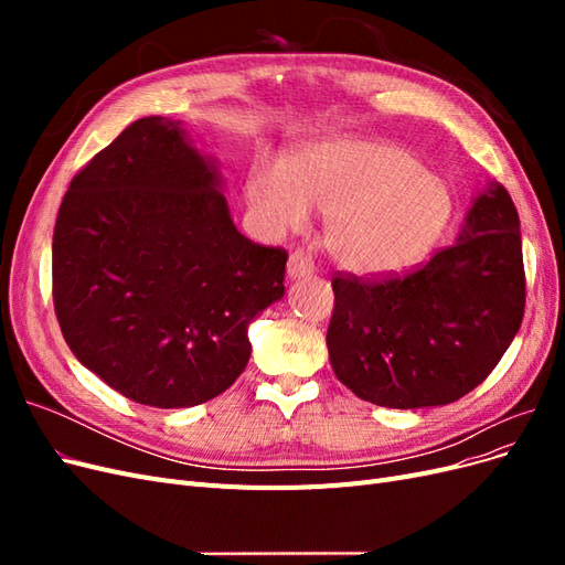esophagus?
Masks as SVG:
<instances>
[{"mask_svg": "<svg viewBox=\"0 0 565 565\" xmlns=\"http://www.w3.org/2000/svg\"><path fill=\"white\" fill-rule=\"evenodd\" d=\"M316 270V266H313V259L306 252H301V249H297V252H292L289 254V259H287V276L289 278H303V276H311V273Z\"/></svg>", "mask_w": 565, "mask_h": 565, "instance_id": "obj_1", "label": "esophagus"}]
</instances>
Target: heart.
<instances>
[{"mask_svg": "<svg viewBox=\"0 0 565 565\" xmlns=\"http://www.w3.org/2000/svg\"><path fill=\"white\" fill-rule=\"evenodd\" d=\"M245 198L262 231H301L311 210L328 214V249L361 276L417 266L452 221L448 183L413 152L386 141L328 139L287 162L259 158Z\"/></svg>", "mask_w": 565, "mask_h": 565, "instance_id": "b5f03b06", "label": "heart"}]
</instances>
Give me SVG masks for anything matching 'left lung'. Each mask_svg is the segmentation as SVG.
<instances>
[{
  "instance_id": "left-lung-1",
  "label": "left lung",
  "mask_w": 565,
  "mask_h": 565,
  "mask_svg": "<svg viewBox=\"0 0 565 565\" xmlns=\"http://www.w3.org/2000/svg\"><path fill=\"white\" fill-rule=\"evenodd\" d=\"M330 363L358 398L415 409L467 396L500 363L525 311L521 221L490 183L457 243L393 276L337 273Z\"/></svg>"
}]
</instances>
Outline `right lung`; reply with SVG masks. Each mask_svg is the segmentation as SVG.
Returning <instances> with one entry per match:
<instances>
[{
  "label": "right lung",
  "mask_w": 565,
  "mask_h": 565,
  "mask_svg": "<svg viewBox=\"0 0 565 565\" xmlns=\"http://www.w3.org/2000/svg\"><path fill=\"white\" fill-rule=\"evenodd\" d=\"M216 167L177 119L141 117L84 164L54 228V311L77 361L125 398L191 407L249 361L285 295L282 247L233 226Z\"/></svg>",
  "instance_id": "1"
}]
</instances>
